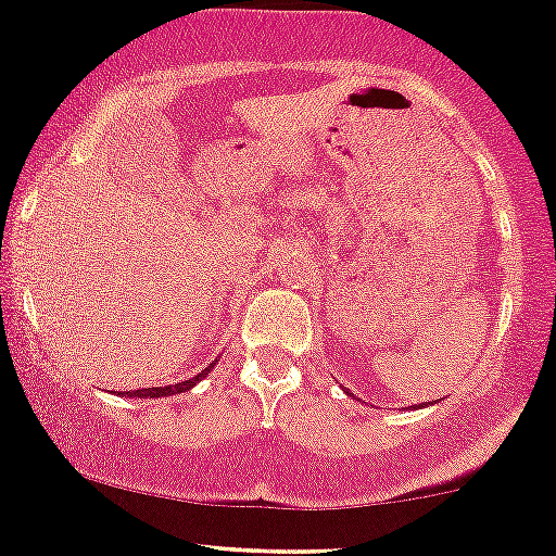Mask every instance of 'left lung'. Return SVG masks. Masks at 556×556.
I'll use <instances>...</instances> for the list:
<instances>
[{"instance_id": "left-lung-1", "label": "left lung", "mask_w": 556, "mask_h": 556, "mask_svg": "<svg viewBox=\"0 0 556 556\" xmlns=\"http://www.w3.org/2000/svg\"><path fill=\"white\" fill-rule=\"evenodd\" d=\"M346 396H354V394H349V391H346Z\"/></svg>"}]
</instances>
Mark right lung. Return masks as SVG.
Here are the masks:
<instances>
[{"label":"right lung","instance_id":"add662e5","mask_svg":"<svg viewBox=\"0 0 556 556\" xmlns=\"http://www.w3.org/2000/svg\"><path fill=\"white\" fill-rule=\"evenodd\" d=\"M217 362V359H215ZM215 362H212L210 367H204L202 372H197L194 378H189V380H180V383H176V386H152V389H139V391H123V394H126L128 399H162V396H176V394H184V391H189V389H194V386L199 383V380L202 378H207V372L212 370V367H215Z\"/></svg>","mask_w":556,"mask_h":556}]
</instances>
